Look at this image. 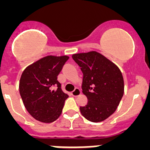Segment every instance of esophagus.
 <instances>
[{"instance_id":"1","label":"esophagus","mask_w":150,"mask_h":150,"mask_svg":"<svg viewBox=\"0 0 150 150\" xmlns=\"http://www.w3.org/2000/svg\"><path fill=\"white\" fill-rule=\"evenodd\" d=\"M81 94V91H80V89L78 88H76L74 90V91H72V95L74 97H77L79 96V95Z\"/></svg>"}]
</instances>
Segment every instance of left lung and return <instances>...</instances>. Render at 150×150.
<instances>
[{
  "label": "left lung",
  "mask_w": 150,
  "mask_h": 150,
  "mask_svg": "<svg viewBox=\"0 0 150 150\" xmlns=\"http://www.w3.org/2000/svg\"><path fill=\"white\" fill-rule=\"evenodd\" d=\"M83 74L82 89L88 98L80 107L82 115L93 122L105 120L116 111L124 94V80L119 67L95 51L74 54Z\"/></svg>",
  "instance_id": "obj_1"
}]
</instances>
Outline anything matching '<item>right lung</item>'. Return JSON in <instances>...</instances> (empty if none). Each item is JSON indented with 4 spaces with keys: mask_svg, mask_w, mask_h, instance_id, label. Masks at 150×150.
Here are the masks:
<instances>
[{
    "mask_svg": "<svg viewBox=\"0 0 150 150\" xmlns=\"http://www.w3.org/2000/svg\"><path fill=\"white\" fill-rule=\"evenodd\" d=\"M69 57L48 55L25 69L19 93L28 112L35 120L50 123L60 116L68 95L62 91L58 75Z\"/></svg>",
    "mask_w": 150,
    "mask_h": 150,
    "instance_id": "1",
    "label": "right lung"
}]
</instances>
